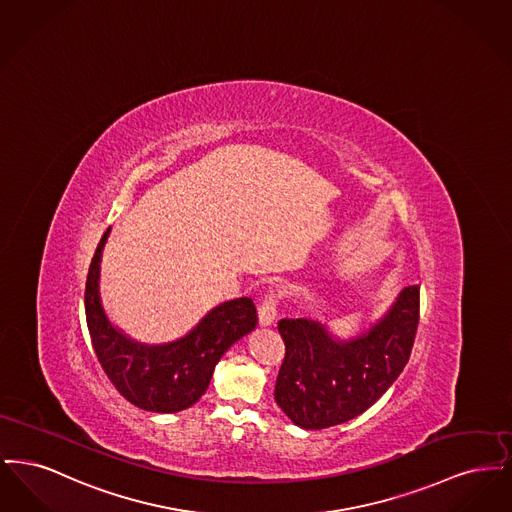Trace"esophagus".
I'll return each mask as SVG.
<instances>
[{
	"instance_id": "esophagus-1",
	"label": "esophagus",
	"mask_w": 512,
	"mask_h": 512,
	"mask_svg": "<svg viewBox=\"0 0 512 512\" xmlns=\"http://www.w3.org/2000/svg\"><path fill=\"white\" fill-rule=\"evenodd\" d=\"M274 320H276V301L272 295H268L267 299L263 301V305L259 307V324L263 328H267Z\"/></svg>"
}]
</instances>
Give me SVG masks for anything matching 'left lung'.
<instances>
[{"label": "left lung", "instance_id": "1", "mask_svg": "<svg viewBox=\"0 0 512 512\" xmlns=\"http://www.w3.org/2000/svg\"><path fill=\"white\" fill-rule=\"evenodd\" d=\"M420 288L407 286L386 313L353 336L311 318H282L286 343L274 399L295 426L322 430L372 407L409 363Z\"/></svg>", "mask_w": 512, "mask_h": 512}]
</instances>
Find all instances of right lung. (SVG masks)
Segmentation results:
<instances>
[{
	"label": "right lung",
	"mask_w": 512,
	"mask_h": 512,
	"mask_svg": "<svg viewBox=\"0 0 512 512\" xmlns=\"http://www.w3.org/2000/svg\"><path fill=\"white\" fill-rule=\"evenodd\" d=\"M111 228L103 234L86 280V320L92 343L109 380L136 407L178 413L207 391L220 357L255 330L257 311L249 297L219 303L194 328L167 343L134 340L103 307L101 257Z\"/></svg>",
	"instance_id": "1"
}]
</instances>
